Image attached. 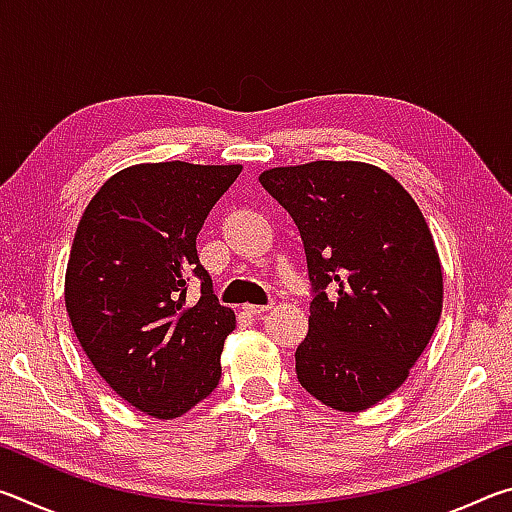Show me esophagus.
I'll list each match as a JSON object with an SVG mask.
<instances>
[{"label": "esophagus", "mask_w": 512, "mask_h": 512, "mask_svg": "<svg viewBox=\"0 0 512 512\" xmlns=\"http://www.w3.org/2000/svg\"><path fill=\"white\" fill-rule=\"evenodd\" d=\"M268 309H271V305H244V311L250 316H262Z\"/></svg>", "instance_id": "esophagus-1"}]
</instances>
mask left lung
Masks as SVG:
<instances>
[{
    "label": "left lung",
    "mask_w": 512,
    "mask_h": 512,
    "mask_svg": "<svg viewBox=\"0 0 512 512\" xmlns=\"http://www.w3.org/2000/svg\"><path fill=\"white\" fill-rule=\"evenodd\" d=\"M259 183L296 221L316 289L298 381L329 409L366 411L404 384L443 314L429 225L391 173L368 162L273 167Z\"/></svg>",
    "instance_id": "left-lung-1"
}]
</instances>
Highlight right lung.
I'll return each instance as SVG.
<instances>
[{
  "instance_id": "add662e5",
  "label": "right lung",
  "mask_w": 512,
  "mask_h": 512,
  "mask_svg": "<svg viewBox=\"0 0 512 512\" xmlns=\"http://www.w3.org/2000/svg\"><path fill=\"white\" fill-rule=\"evenodd\" d=\"M239 173L241 164H133L99 187L76 228L65 271L74 334L101 379L151 418H180L219 384L237 320L214 296L196 235ZM189 272L202 277L194 306Z\"/></svg>"
}]
</instances>
